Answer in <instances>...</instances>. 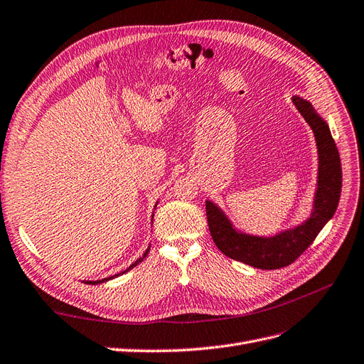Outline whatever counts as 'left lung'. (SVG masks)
<instances>
[{
    "mask_svg": "<svg viewBox=\"0 0 364 364\" xmlns=\"http://www.w3.org/2000/svg\"><path fill=\"white\" fill-rule=\"evenodd\" d=\"M293 103L313 129L318 149V182L311 217L277 237L261 238L238 234L225 214L213 202H206L208 228L215 246L226 257L262 270L282 269L299 258L334 215L340 199L341 164L331 130L310 103L301 97H293Z\"/></svg>",
    "mask_w": 364,
    "mask_h": 364,
    "instance_id": "obj_1",
    "label": "left lung"
}]
</instances>
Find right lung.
Listing matches in <instances>:
<instances>
[{
    "label": "right lung",
    "mask_w": 364,
    "mask_h": 364,
    "mask_svg": "<svg viewBox=\"0 0 364 364\" xmlns=\"http://www.w3.org/2000/svg\"><path fill=\"white\" fill-rule=\"evenodd\" d=\"M147 253H149V249H147V252H146V253H144V255H142V258H141V259H138V261H136V262H134V264H132V266H130V267H129V269H127V270H130V269H134V267H135V266H138V264H139V262H141V261H142V259H144V258H146V257H147ZM127 270H124V272H121V273H119V274H123V273H126V272H127ZM115 277H118V274H115ZM107 279H112V277H111V278H106V279H102V281H94V282H92V281H91V282H90V284H98V282H105V281H107Z\"/></svg>",
    "instance_id": "add662e5"
}]
</instances>
